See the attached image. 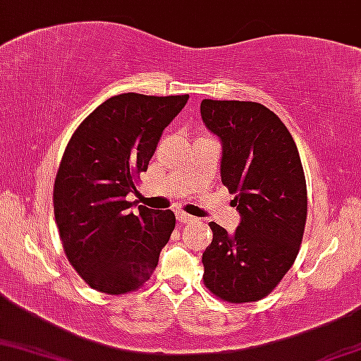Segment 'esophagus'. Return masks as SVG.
<instances>
[{"mask_svg":"<svg viewBox=\"0 0 361 361\" xmlns=\"http://www.w3.org/2000/svg\"><path fill=\"white\" fill-rule=\"evenodd\" d=\"M176 220L180 223H190V221H195V216H191V214L185 213V212H176Z\"/></svg>","mask_w":361,"mask_h":361,"instance_id":"esophagus-1","label":"esophagus"}]
</instances>
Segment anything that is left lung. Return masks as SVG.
<instances>
[{
	"instance_id": "left-lung-1",
	"label": "left lung",
	"mask_w": 361,
	"mask_h": 361,
	"mask_svg": "<svg viewBox=\"0 0 361 361\" xmlns=\"http://www.w3.org/2000/svg\"><path fill=\"white\" fill-rule=\"evenodd\" d=\"M203 123L221 141V181L241 221L235 233L212 221L203 281L223 302H258L295 263L307 223V181L290 131L253 102L203 99Z\"/></svg>"
}]
</instances>
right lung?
Wrapping results in <instances>:
<instances>
[{
  "mask_svg": "<svg viewBox=\"0 0 361 361\" xmlns=\"http://www.w3.org/2000/svg\"><path fill=\"white\" fill-rule=\"evenodd\" d=\"M188 94L108 98L76 128L54 180V220L76 273L91 288L125 295L149 280L175 230L171 209L128 212L163 130Z\"/></svg>",
  "mask_w": 361,
  "mask_h": 361,
  "instance_id": "obj_1",
  "label": "right lung"
}]
</instances>
